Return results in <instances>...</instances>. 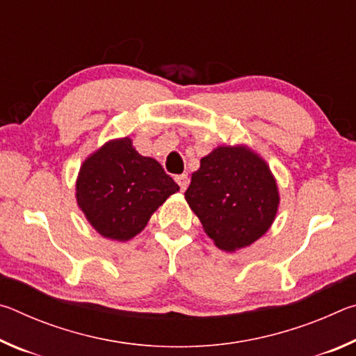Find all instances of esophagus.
I'll return each instance as SVG.
<instances>
[{
    "mask_svg": "<svg viewBox=\"0 0 356 356\" xmlns=\"http://www.w3.org/2000/svg\"><path fill=\"white\" fill-rule=\"evenodd\" d=\"M176 182H177V185L180 186V190L185 191L186 186H188L190 180H188V176H186V174H180V176L176 177Z\"/></svg>",
    "mask_w": 356,
    "mask_h": 356,
    "instance_id": "obj_1",
    "label": "esophagus"
}]
</instances>
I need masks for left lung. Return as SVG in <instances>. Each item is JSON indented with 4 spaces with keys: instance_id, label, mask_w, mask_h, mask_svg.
<instances>
[{
    "instance_id": "left-lung-1",
    "label": "left lung",
    "mask_w": 356,
    "mask_h": 356,
    "mask_svg": "<svg viewBox=\"0 0 356 356\" xmlns=\"http://www.w3.org/2000/svg\"><path fill=\"white\" fill-rule=\"evenodd\" d=\"M186 202L218 248L236 251L257 240L275 220L280 196L268 166L245 147H218L201 159Z\"/></svg>"
}]
</instances>
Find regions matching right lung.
I'll return each mask as SVG.
<instances>
[{"mask_svg": "<svg viewBox=\"0 0 356 356\" xmlns=\"http://www.w3.org/2000/svg\"><path fill=\"white\" fill-rule=\"evenodd\" d=\"M179 185L160 163L143 156L129 138L106 143L84 161L76 180V201L95 231L129 240L141 232L159 206Z\"/></svg>", "mask_w": 356, "mask_h": 356, "instance_id": "right-lung-1", "label": "right lung"}]
</instances>
